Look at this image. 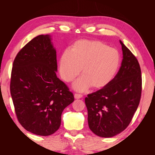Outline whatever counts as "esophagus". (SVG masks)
Here are the masks:
<instances>
[{
    "mask_svg": "<svg viewBox=\"0 0 155 155\" xmlns=\"http://www.w3.org/2000/svg\"><path fill=\"white\" fill-rule=\"evenodd\" d=\"M83 97V95L81 94H74V97L76 98V99H80Z\"/></svg>",
    "mask_w": 155,
    "mask_h": 155,
    "instance_id": "obj_1",
    "label": "esophagus"
}]
</instances>
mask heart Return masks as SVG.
I'll list each match as a JSON object with an SVG mask.
<instances>
[{
  "label": "heart",
  "instance_id": "1",
  "mask_svg": "<svg viewBox=\"0 0 155 155\" xmlns=\"http://www.w3.org/2000/svg\"><path fill=\"white\" fill-rule=\"evenodd\" d=\"M120 54L115 48L99 41H76L70 51L61 55L59 72L63 80L72 81L81 73L83 77L73 84L75 90L85 92L105 87L112 81L120 68Z\"/></svg>",
  "mask_w": 155,
  "mask_h": 155
}]
</instances>
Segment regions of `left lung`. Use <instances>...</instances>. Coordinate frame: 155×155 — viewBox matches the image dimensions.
<instances>
[{"mask_svg":"<svg viewBox=\"0 0 155 155\" xmlns=\"http://www.w3.org/2000/svg\"><path fill=\"white\" fill-rule=\"evenodd\" d=\"M120 43L123 59L118 72L109 85L85 99L89 128L100 137H112L127 127L141 97L139 63L122 42Z\"/></svg>","mask_w":155,"mask_h":155,"instance_id":"1","label":"left lung"}]
</instances>
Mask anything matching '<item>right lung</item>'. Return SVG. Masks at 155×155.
I'll return each instance as SVG.
<instances>
[{"label":"right lung","instance_id":"1","mask_svg":"<svg viewBox=\"0 0 155 155\" xmlns=\"http://www.w3.org/2000/svg\"><path fill=\"white\" fill-rule=\"evenodd\" d=\"M56 50L50 35L28 43L14 59L10 93L18 121L26 130L49 136L58 130L73 94L56 76Z\"/></svg>","mask_w":155,"mask_h":155}]
</instances>
